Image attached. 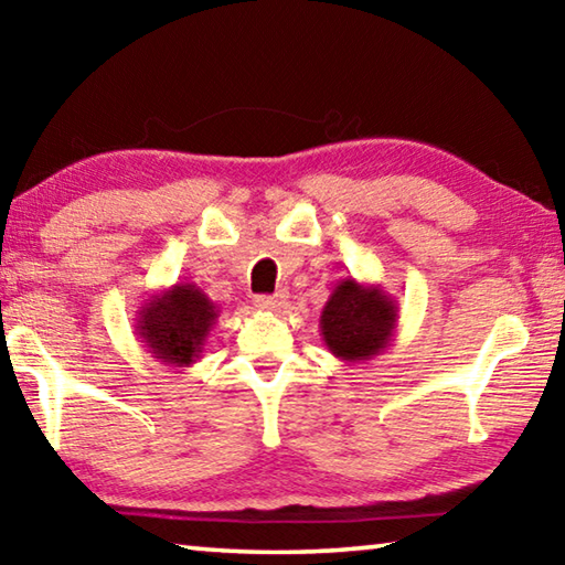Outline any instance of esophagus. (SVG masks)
Instances as JSON below:
<instances>
[{
	"instance_id": "34e87169",
	"label": "esophagus",
	"mask_w": 565,
	"mask_h": 565,
	"mask_svg": "<svg viewBox=\"0 0 565 565\" xmlns=\"http://www.w3.org/2000/svg\"><path fill=\"white\" fill-rule=\"evenodd\" d=\"M256 306H259L262 311H279L286 306V296L284 294H276V296H259L256 299Z\"/></svg>"
}]
</instances>
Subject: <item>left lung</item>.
I'll use <instances>...</instances> for the list:
<instances>
[{
  "mask_svg": "<svg viewBox=\"0 0 565 565\" xmlns=\"http://www.w3.org/2000/svg\"><path fill=\"white\" fill-rule=\"evenodd\" d=\"M398 303L381 284L341 279L321 309V339L343 363H366L384 353L396 337Z\"/></svg>",
  "mask_w": 565,
  "mask_h": 565,
  "instance_id": "8db88e82",
  "label": "left lung"
}]
</instances>
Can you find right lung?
<instances>
[{
    "mask_svg": "<svg viewBox=\"0 0 565 565\" xmlns=\"http://www.w3.org/2000/svg\"><path fill=\"white\" fill-rule=\"evenodd\" d=\"M137 313L134 329L151 359L164 366L189 369L206 347L218 306L196 284L184 281L151 294Z\"/></svg>",
    "mask_w": 565,
    "mask_h": 565,
    "instance_id": "right-lung-1",
    "label": "right lung"
}]
</instances>
